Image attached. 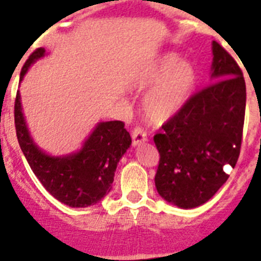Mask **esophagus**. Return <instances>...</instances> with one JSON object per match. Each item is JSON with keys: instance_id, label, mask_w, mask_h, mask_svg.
<instances>
[{"instance_id": "34e87169", "label": "esophagus", "mask_w": 261, "mask_h": 261, "mask_svg": "<svg viewBox=\"0 0 261 261\" xmlns=\"http://www.w3.org/2000/svg\"><path fill=\"white\" fill-rule=\"evenodd\" d=\"M131 138H133V145L139 146L147 141V134H146V131L143 128H141V127H135L133 133H131Z\"/></svg>"}]
</instances>
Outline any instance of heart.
<instances>
[{
	"instance_id": "obj_1",
	"label": "heart",
	"mask_w": 261,
	"mask_h": 261,
	"mask_svg": "<svg viewBox=\"0 0 261 261\" xmlns=\"http://www.w3.org/2000/svg\"><path fill=\"white\" fill-rule=\"evenodd\" d=\"M197 83L196 69L177 55H165L146 73L138 87L149 88L142 100L145 115L152 123H165L181 111Z\"/></svg>"
}]
</instances>
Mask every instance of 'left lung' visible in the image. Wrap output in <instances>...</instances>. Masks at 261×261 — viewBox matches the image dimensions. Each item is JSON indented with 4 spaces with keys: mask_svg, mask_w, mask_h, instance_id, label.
<instances>
[{
    "mask_svg": "<svg viewBox=\"0 0 261 261\" xmlns=\"http://www.w3.org/2000/svg\"><path fill=\"white\" fill-rule=\"evenodd\" d=\"M209 86L188 99L181 111L154 135L160 165L155 188L184 209L200 206L229 178L240 155L245 116V80L234 59L212 42Z\"/></svg>",
    "mask_w": 261,
    "mask_h": 261,
    "instance_id": "obj_1",
    "label": "left lung"
}]
</instances>
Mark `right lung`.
<instances>
[{
	"label": "right lung",
	"mask_w": 261,
	"mask_h": 261,
	"mask_svg": "<svg viewBox=\"0 0 261 261\" xmlns=\"http://www.w3.org/2000/svg\"><path fill=\"white\" fill-rule=\"evenodd\" d=\"M45 55L36 49L21 69L22 80L28 68ZM14 124L20 147L32 171L52 196L72 207H87L107 196L112 188L118 162L131 145V137L120 120L100 122L82 150L65 156L48 155L29 135L21 109L20 92L14 101Z\"/></svg>",
	"instance_id": "obj_1"
}]
</instances>
